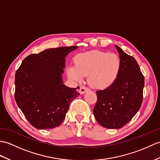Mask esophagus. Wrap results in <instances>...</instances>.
<instances>
[{
    "instance_id": "obj_1",
    "label": "esophagus",
    "mask_w": 160,
    "mask_h": 160,
    "mask_svg": "<svg viewBox=\"0 0 160 160\" xmlns=\"http://www.w3.org/2000/svg\"><path fill=\"white\" fill-rule=\"evenodd\" d=\"M88 90H89V89H88L87 87H84V86H81L80 88V89H79V92H80V94H83Z\"/></svg>"
}]
</instances>
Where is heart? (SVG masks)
Listing matches in <instances>:
<instances>
[{
	"label": "heart",
	"instance_id": "obj_1",
	"mask_svg": "<svg viewBox=\"0 0 160 160\" xmlns=\"http://www.w3.org/2000/svg\"><path fill=\"white\" fill-rule=\"evenodd\" d=\"M75 65L67 67L71 79L81 81L88 76L89 85L97 89H104L113 84L120 73V57L113 53L93 50L78 53L73 58Z\"/></svg>",
	"mask_w": 160,
	"mask_h": 160
}]
</instances>
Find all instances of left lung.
I'll use <instances>...</instances> for the list:
<instances>
[{
	"label": "left lung",
	"mask_w": 160,
	"mask_h": 160,
	"mask_svg": "<svg viewBox=\"0 0 160 160\" xmlns=\"http://www.w3.org/2000/svg\"><path fill=\"white\" fill-rule=\"evenodd\" d=\"M122 67L116 81L104 90L97 91V102L93 115L101 126L120 128L127 124L140 109L143 101L144 77L133 57L118 46Z\"/></svg>",
	"instance_id": "8db88e82"
}]
</instances>
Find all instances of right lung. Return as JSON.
Wrapping results in <instances>:
<instances>
[{
    "label": "right lung",
    "mask_w": 160,
    "mask_h": 160,
    "mask_svg": "<svg viewBox=\"0 0 160 160\" xmlns=\"http://www.w3.org/2000/svg\"><path fill=\"white\" fill-rule=\"evenodd\" d=\"M78 46L61 47L31 54L15 75V100L33 127L49 129L63 122L70 102L79 96L77 88L63 84L65 57Z\"/></svg>",
    "instance_id": "1"
}]
</instances>
